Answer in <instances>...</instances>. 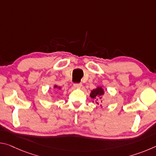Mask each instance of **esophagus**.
Masks as SVG:
<instances>
[{
    "instance_id": "esophagus-1",
    "label": "esophagus",
    "mask_w": 156,
    "mask_h": 156,
    "mask_svg": "<svg viewBox=\"0 0 156 156\" xmlns=\"http://www.w3.org/2000/svg\"><path fill=\"white\" fill-rule=\"evenodd\" d=\"M82 86H83V84L81 83H76L73 84V87H74L75 88H81Z\"/></svg>"
}]
</instances>
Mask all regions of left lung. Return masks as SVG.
<instances>
[{
  "label": "left lung",
  "mask_w": 156,
  "mask_h": 156,
  "mask_svg": "<svg viewBox=\"0 0 156 156\" xmlns=\"http://www.w3.org/2000/svg\"><path fill=\"white\" fill-rule=\"evenodd\" d=\"M104 94H105V90H104V89L102 88V87L98 86L96 89H93V90L91 91V93H90V95H89V96H90L91 98L94 100H92V102H93V103L95 102L96 104L99 105L100 103L102 102V98H103ZM101 107H102V105H101Z\"/></svg>",
  "instance_id": "left-lung-1"
}]
</instances>
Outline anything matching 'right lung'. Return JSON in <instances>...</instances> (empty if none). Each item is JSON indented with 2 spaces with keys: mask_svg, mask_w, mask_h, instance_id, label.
Wrapping results in <instances>:
<instances>
[{
  "mask_svg": "<svg viewBox=\"0 0 156 156\" xmlns=\"http://www.w3.org/2000/svg\"><path fill=\"white\" fill-rule=\"evenodd\" d=\"M54 88H57V89H61V87L58 86V85H56V84H54Z\"/></svg>",
  "mask_w": 156,
  "mask_h": 156,
  "instance_id": "obj_1",
  "label": "right lung"
}]
</instances>
